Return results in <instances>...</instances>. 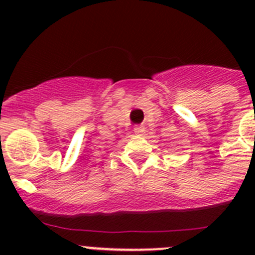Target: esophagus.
I'll return each instance as SVG.
<instances>
[{
	"instance_id": "1",
	"label": "esophagus",
	"mask_w": 255,
	"mask_h": 255,
	"mask_svg": "<svg viewBox=\"0 0 255 255\" xmlns=\"http://www.w3.org/2000/svg\"><path fill=\"white\" fill-rule=\"evenodd\" d=\"M134 132L137 133V134H142V133L145 132V128H144L143 126H135Z\"/></svg>"
}]
</instances>
